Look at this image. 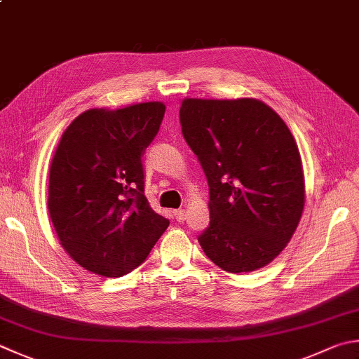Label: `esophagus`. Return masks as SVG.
Here are the masks:
<instances>
[{"label": "esophagus", "instance_id": "34e87169", "mask_svg": "<svg viewBox=\"0 0 359 359\" xmlns=\"http://www.w3.org/2000/svg\"><path fill=\"white\" fill-rule=\"evenodd\" d=\"M186 209H177V211H175V217H177V220L178 222H182L186 219Z\"/></svg>", "mask_w": 359, "mask_h": 359}]
</instances>
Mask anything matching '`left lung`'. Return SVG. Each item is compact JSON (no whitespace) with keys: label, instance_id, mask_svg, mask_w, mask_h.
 Segmentation results:
<instances>
[{"label":"left lung","instance_id":"obj_1","mask_svg":"<svg viewBox=\"0 0 359 359\" xmlns=\"http://www.w3.org/2000/svg\"><path fill=\"white\" fill-rule=\"evenodd\" d=\"M180 121L209 186L203 252L229 273L267 266L292 238L305 206L302 158L289 128L255 98H186Z\"/></svg>","mask_w":359,"mask_h":359}]
</instances>
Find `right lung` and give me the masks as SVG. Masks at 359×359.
Wrapping results in <instances>:
<instances>
[{
    "instance_id": "obj_1",
    "label": "right lung",
    "mask_w": 359,
    "mask_h": 359,
    "mask_svg": "<svg viewBox=\"0 0 359 359\" xmlns=\"http://www.w3.org/2000/svg\"><path fill=\"white\" fill-rule=\"evenodd\" d=\"M161 101L89 109L64 131L50 167L48 211L60 245L89 272L130 273L168 222L144 194L142 154L159 131Z\"/></svg>"
}]
</instances>
